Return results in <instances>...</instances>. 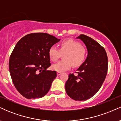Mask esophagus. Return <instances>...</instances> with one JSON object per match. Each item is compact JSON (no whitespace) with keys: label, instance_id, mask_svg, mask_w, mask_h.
I'll return each mask as SVG.
<instances>
[{"label":"esophagus","instance_id":"esophagus-1","mask_svg":"<svg viewBox=\"0 0 121 121\" xmlns=\"http://www.w3.org/2000/svg\"><path fill=\"white\" fill-rule=\"evenodd\" d=\"M61 72H57V76H60V74H61Z\"/></svg>","mask_w":121,"mask_h":121}]
</instances>
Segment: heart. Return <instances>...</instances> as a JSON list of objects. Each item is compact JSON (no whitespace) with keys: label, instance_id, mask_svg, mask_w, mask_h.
<instances>
[{"label":"heart","instance_id":"1","mask_svg":"<svg viewBox=\"0 0 121 121\" xmlns=\"http://www.w3.org/2000/svg\"><path fill=\"white\" fill-rule=\"evenodd\" d=\"M61 52L65 53L63 58L64 60L52 65V69L56 71L62 72L70 69L73 66H77L81 65L85 60L86 54L85 48L81 46L78 41L72 39H66L60 44V49L53 45L49 49V56L53 61L59 60Z\"/></svg>","mask_w":121,"mask_h":121}]
</instances>
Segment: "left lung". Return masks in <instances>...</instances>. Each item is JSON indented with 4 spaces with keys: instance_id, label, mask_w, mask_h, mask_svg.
<instances>
[{
    "instance_id": "8db88e82",
    "label": "left lung",
    "mask_w": 121,
    "mask_h": 121,
    "mask_svg": "<svg viewBox=\"0 0 121 121\" xmlns=\"http://www.w3.org/2000/svg\"><path fill=\"white\" fill-rule=\"evenodd\" d=\"M79 39L86 47L87 56L77 69V75H69L65 91L76 101H86L92 97L101 88L108 72V60L106 51L98 43L85 35Z\"/></svg>"
}]
</instances>
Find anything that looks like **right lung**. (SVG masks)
<instances>
[{"instance_id":"obj_1","label":"right lung","mask_w":121,"mask_h":121,"mask_svg":"<svg viewBox=\"0 0 121 121\" xmlns=\"http://www.w3.org/2000/svg\"><path fill=\"white\" fill-rule=\"evenodd\" d=\"M60 40L45 33L27 35L18 41L9 60L12 82L20 93L28 99L44 97L57 76L51 66L49 49Z\"/></svg>"}]
</instances>
